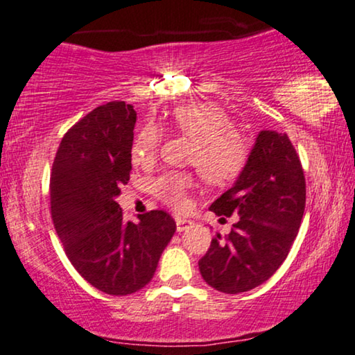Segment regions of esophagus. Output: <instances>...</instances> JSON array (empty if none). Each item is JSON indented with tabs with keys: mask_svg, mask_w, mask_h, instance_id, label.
<instances>
[{
	"mask_svg": "<svg viewBox=\"0 0 355 355\" xmlns=\"http://www.w3.org/2000/svg\"><path fill=\"white\" fill-rule=\"evenodd\" d=\"M175 222H177V230L178 232H182V230H185L188 225H191L193 222L190 219H185V217H175Z\"/></svg>",
	"mask_w": 355,
	"mask_h": 355,
	"instance_id": "esophagus-1",
	"label": "esophagus"
}]
</instances>
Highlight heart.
I'll use <instances>...</instances> for the list:
<instances>
[{
    "label": "heart",
    "instance_id": "heart-1",
    "mask_svg": "<svg viewBox=\"0 0 355 355\" xmlns=\"http://www.w3.org/2000/svg\"><path fill=\"white\" fill-rule=\"evenodd\" d=\"M172 125L182 135L195 141L188 154V164L200 170L211 185H227L242 173L248 160V144L235 130L232 118L224 108L207 102H191L177 107ZM160 144V131L155 125H144L131 143L130 155L135 165L153 162ZM190 172H164L150 182L154 196L177 211L190 205L188 191L193 188Z\"/></svg>",
    "mask_w": 355,
    "mask_h": 355
}]
</instances>
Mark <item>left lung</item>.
Here are the masks:
<instances>
[{
	"label": "left lung",
	"mask_w": 355,
	"mask_h": 355,
	"mask_svg": "<svg viewBox=\"0 0 355 355\" xmlns=\"http://www.w3.org/2000/svg\"><path fill=\"white\" fill-rule=\"evenodd\" d=\"M305 195L304 168L289 136L261 131L237 183L209 207L220 220L240 217L225 239L214 235L198 261L202 279L225 294L266 282L299 234Z\"/></svg>",
	"instance_id": "1"
}]
</instances>
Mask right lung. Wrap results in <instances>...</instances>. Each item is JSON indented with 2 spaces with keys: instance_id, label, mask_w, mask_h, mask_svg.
I'll return each instance as SVG.
<instances>
[{
  "instance_id": "1",
  "label": "right lung",
  "mask_w": 355,
  "mask_h": 355,
  "mask_svg": "<svg viewBox=\"0 0 355 355\" xmlns=\"http://www.w3.org/2000/svg\"><path fill=\"white\" fill-rule=\"evenodd\" d=\"M135 123L125 102L94 108L66 131L50 175L51 219L66 257L110 295L143 289L177 229L160 209L126 220L115 201L130 180Z\"/></svg>"
}]
</instances>
